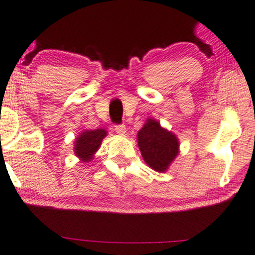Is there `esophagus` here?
Masks as SVG:
<instances>
[{
  "label": "esophagus",
  "instance_id": "34e87169",
  "mask_svg": "<svg viewBox=\"0 0 255 255\" xmlns=\"http://www.w3.org/2000/svg\"><path fill=\"white\" fill-rule=\"evenodd\" d=\"M115 131L120 135H125L126 134V126L125 125H115Z\"/></svg>",
  "mask_w": 255,
  "mask_h": 255
}]
</instances>
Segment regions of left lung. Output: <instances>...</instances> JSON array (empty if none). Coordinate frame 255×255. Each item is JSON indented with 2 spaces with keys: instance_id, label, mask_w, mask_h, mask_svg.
<instances>
[{
  "instance_id": "left-lung-1",
  "label": "left lung",
  "mask_w": 255,
  "mask_h": 255,
  "mask_svg": "<svg viewBox=\"0 0 255 255\" xmlns=\"http://www.w3.org/2000/svg\"><path fill=\"white\" fill-rule=\"evenodd\" d=\"M137 145L143 160L157 172L166 171L178 154V139L171 131L160 127L155 120L147 122L137 133Z\"/></svg>"
}]
</instances>
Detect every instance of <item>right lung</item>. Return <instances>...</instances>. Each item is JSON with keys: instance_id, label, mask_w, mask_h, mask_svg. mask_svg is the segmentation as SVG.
I'll list each match as a JSON object with an SVG mask.
<instances>
[{"instance_id": "1", "label": "right lung", "mask_w": 255, "mask_h": 255, "mask_svg": "<svg viewBox=\"0 0 255 255\" xmlns=\"http://www.w3.org/2000/svg\"><path fill=\"white\" fill-rule=\"evenodd\" d=\"M106 135L107 131L104 129L83 131L75 142L76 155L81 158L83 161H89L90 159H93V155L101 146V142Z\"/></svg>"}]
</instances>
